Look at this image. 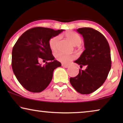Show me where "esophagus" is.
<instances>
[{
    "instance_id": "34e87169",
    "label": "esophagus",
    "mask_w": 123,
    "mask_h": 123,
    "mask_svg": "<svg viewBox=\"0 0 123 123\" xmlns=\"http://www.w3.org/2000/svg\"><path fill=\"white\" fill-rule=\"evenodd\" d=\"M62 67H64V68H68L69 67V65H66V64H62Z\"/></svg>"
}]
</instances>
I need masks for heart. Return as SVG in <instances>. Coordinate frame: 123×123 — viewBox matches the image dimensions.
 Segmentation results:
<instances>
[{"mask_svg":"<svg viewBox=\"0 0 123 123\" xmlns=\"http://www.w3.org/2000/svg\"><path fill=\"white\" fill-rule=\"evenodd\" d=\"M67 38L74 46L80 45L82 43V39L76 33L74 32H68L66 33ZM60 38V36L58 35L51 38L49 40V46L52 50H56L58 47V43ZM55 56L58 61L61 62L63 63L68 64L75 58V55L74 54H66L62 52H58L55 53Z\"/></svg>","mask_w":123,"mask_h":123,"instance_id":"heart-1","label":"heart"}]
</instances>
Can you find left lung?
I'll return each instance as SVG.
<instances>
[{"label": "left lung", "instance_id": "8db88e82", "mask_svg": "<svg viewBox=\"0 0 123 123\" xmlns=\"http://www.w3.org/2000/svg\"><path fill=\"white\" fill-rule=\"evenodd\" d=\"M77 31L83 36L85 50L74 62L80 68L76 77L70 78L73 88L81 94L91 93L106 80L111 67L110 49L106 38L97 30L80 28Z\"/></svg>", "mask_w": 123, "mask_h": 123}]
</instances>
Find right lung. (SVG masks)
I'll use <instances>...</instances> for the list:
<instances>
[{"mask_svg":"<svg viewBox=\"0 0 123 123\" xmlns=\"http://www.w3.org/2000/svg\"><path fill=\"white\" fill-rule=\"evenodd\" d=\"M64 30L34 27L19 37L12 50V67L18 82L28 91L40 92L49 85L55 69L62 65L54 60L49 40ZM41 60L48 61L41 66Z\"/></svg>","mask_w":123,"mask_h":123,"instance_id":"obj_1","label":"right lung"}]
</instances>
